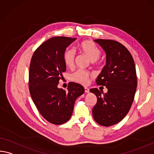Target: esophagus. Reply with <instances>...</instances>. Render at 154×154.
I'll use <instances>...</instances> for the list:
<instances>
[{
    "label": "esophagus",
    "mask_w": 154,
    "mask_h": 154,
    "mask_svg": "<svg viewBox=\"0 0 154 154\" xmlns=\"http://www.w3.org/2000/svg\"><path fill=\"white\" fill-rule=\"evenodd\" d=\"M84 90H85V92H86V93H88V92H90L89 88H86V87L84 88Z\"/></svg>",
    "instance_id": "esophagus-1"
}]
</instances>
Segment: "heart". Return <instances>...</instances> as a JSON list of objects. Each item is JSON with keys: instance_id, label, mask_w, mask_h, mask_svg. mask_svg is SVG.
<instances>
[{"instance_id": "1", "label": "heart", "mask_w": 154, "mask_h": 154, "mask_svg": "<svg viewBox=\"0 0 154 154\" xmlns=\"http://www.w3.org/2000/svg\"><path fill=\"white\" fill-rule=\"evenodd\" d=\"M78 48L80 52L91 62H95L99 60L101 56V50L92 40L83 41L79 45ZM63 59L66 67L72 68L74 66L75 59H76V53L75 51L71 48L66 49L63 55ZM92 77H93V75L92 73L79 70H77L76 72L70 75V79L77 84L87 85L88 84L90 79Z\"/></svg>"}]
</instances>
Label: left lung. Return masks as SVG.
Wrapping results in <instances>:
<instances>
[{"mask_svg": "<svg viewBox=\"0 0 154 154\" xmlns=\"http://www.w3.org/2000/svg\"><path fill=\"white\" fill-rule=\"evenodd\" d=\"M106 53V65L96 80L99 86L107 87L102 95L97 88L90 91L97 96L92 109L93 118L99 125L108 127L120 122L130 109L137 87L134 61L130 51L112 40H94Z\"/></svg>", "mask_w": 154, "mask_h": 154, "instance_id": "left-lung-1", "label": "left lung"}]
</instances>
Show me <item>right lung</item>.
Returning a JSON list of instances; mask_svg holds the SVG:
<instances>
[{
	"label": "right lung",
	"mask_w": 154,
	"mask_h": 154,
	"mask_svg": "<svg viewBox=\"0 0 154 154\" xmlns=\"http://www.w3.org/2000/svg\"><path fill=\"white\" fill-rule=\"evenodd\" d=\"M76 38L57 36L43 42L33 53L29 72V92L38 110L46 121L62 125L72 115L75 100L84 92L82 85L70 82L68 91L58 88L66 71L63 55Z\"/></svg>",
	"instance_id": "add662e5"
}]
</instances>
